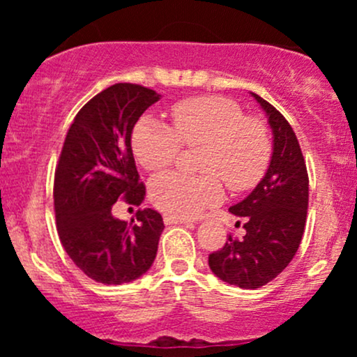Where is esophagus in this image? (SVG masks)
I'll return each mask as SVG.
<instances>
[{
  "label": "esophagus",
  "mask_w": 357,
  "mask_h": 357,
  "mask_svg": "<svg viewBox=\"0 0 357 357\" xmlns=\"http://www.w3.org/2000/svg\"><path fill=\"white\" fill-rule=\"evenodd\" d=\"M165 223H166V225H183V223H188V220L178 218V216L165 215Z\"/></svg>",
  "instance_id": "esophagus-1"
}]
</instances>
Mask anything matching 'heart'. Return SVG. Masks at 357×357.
<instances>
[{
	"label": "heart",
	"instance_id": "b5f03b06",
	"mask_svg": "<svg viewBox=\"0 0 357 357\" xmlns=\"http://www.w3.org/2000/svg\"><path fill=\"white\" fill-rule=\"evenodd\" d=\"M173 127L144 116L132 130V151L147 171L174 162L183 146H204L202 176L159 174L149 184L151 202L166 215L191 218L220 203L223 184L247 191L264 178L272 155V139L260 119L248 117L236 102L220 96L181 100L171 109Z\"/></svg>",
	"mask_w": 357,
	"mask_h": 357
}]
</instances>
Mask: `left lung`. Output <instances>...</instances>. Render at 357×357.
Listing matches in <instances>:
<instances>
[{
  "mask_svg": "<svg viewBox=\"0 0 357 357\" xmlns=\"http://www.w3.org/2000/svg\"><path fill=\"white\" fill-rule=\"evenodd\" d=\"M252 96L272 127V159L255 190L230 208L243 220L245 236L228 235L223 248L208 257L211 272L240 289H258L284 272L301 245L309 206V176L296 132L272 104Z\"/></svg>",
  "mask_w": 357,
  "mask_h": 357,
  "instance_id": "left-lung-1",
  "label": "left lung"
}]
</instances>
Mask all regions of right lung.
Instances as JSON below:
<instances>
[{
  "label": "right lung",
  "instance_id": "add662e5",
  "mask_svg": "<svg viewBox=\"0 0 357 357\" xmlns=\"http://www.w3.org/2000/svg\"><path fill=\"white\" fill-rule=\"evenodd\" d=\"M159 99L142 85H110L79 110L61 147L53 183L56 230L73 264L100 284L136 280L158 253L162 216L146 208L127 223L112 208L117 199L134 206L144 202L130 134Z\"/></svg>",
  "mask_w": 357,
  "mask_h": 357
}]
</instances>
